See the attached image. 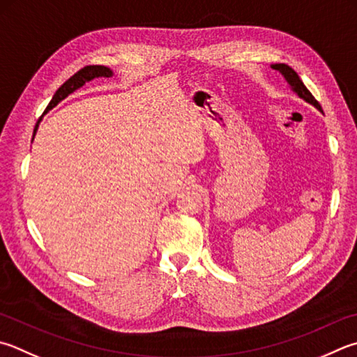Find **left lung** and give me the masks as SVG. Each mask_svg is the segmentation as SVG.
Returning <instances> with one entry per match:
<instances>
[{
  "label": "left lung",
  "mask_w": 357,
  "mask_h": 357,
  "mask_svg": "<svg viewBox=\"0 0 357 357\" xmlns=\"http://www.w3.org/2000/svg\"><path fill=\"white\" fill-rule=\"evenodd\" d=\"M271 68L278 70L284 77H286V81L290 84L291 90H294V92H295L298 96H300V98H303L304 101L310 102V105L315 106L317 109H319V111H321V106L319 105V101H317V100L314 98V96H312V93H310L309 90L306 89V86H304L303 81L300 79V76L296 75V71H295L294 68L286 66V63H275V66H271Z\"/></svg>",
  "instance_id": "obj_1"
}]
</instances>
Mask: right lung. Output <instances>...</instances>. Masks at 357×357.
<instances>
[{
	"instance_id": "1",
	"label": "right lung",
	"mask_w": 357,
	"mask_h": 357,
	"mask_svg": "<svg viewBox=\"0 0 357 357\" xmlns=\"http://www.w3.org/2000/svg\"><path fill=\"white\" fill-rule=\"evenodd\" d=\"M111 76H112V70H109L105 66H87V67L81 68L79 71H76V73L71 76L70 79L63 82L59 89H57V92L54 93L53 100H51L50 105L47 106V111H50V109H53L54 106H57V102H61L63 98H67L70 93H73L76 89L82 87L87 81H92L93 77H111ZM38 121H40V120H38ZM38 121H37V125L34 128V135L37 132ZM32 139H34V137H32Z\"/></svg>"
}]
</instances>
